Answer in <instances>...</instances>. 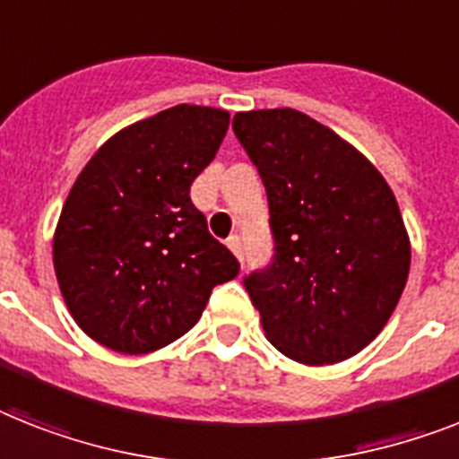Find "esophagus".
I'll return each mask as SVG.
<instances>
[{
  "mask_svg": "<svg viewBox=\"0 0 459 459\" xmlns=\"http://www.w3.org/2000/svg\"><path fill=\"white\" fill-rule=\"evenodd\" d=\"M227 248H230V251H232L238 260H241V253H244V248H241V238H238L237 234H232V237L227 238Z\"/></svg>",
  "mask_w": 459,
  "mask_h": 459,
  "instance_id": "34e87169",
  "label": "esophagus"
}]
</instances>
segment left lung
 Returning a JSON list of instances; mask_svg holds the SVG:
<instances>
[{
    "label": "left lung",
    "instance_id": "left-lung-1",
    "mask_svg": "<svg viewBox=\"0 0 459 459\" xmlns=\"http://www.w3.org/2000/svg\"><path fill=\"white\" fill-rule=\"evenodd\" d=\"M232 128L270 202L274 260L244 281L264 338L305 366L354 357L385 328L411 270L392 187L298 109L237 112Z\"/></svg>",
    "mask_w": 459,
    "mask_h": 459
}]
</instances>
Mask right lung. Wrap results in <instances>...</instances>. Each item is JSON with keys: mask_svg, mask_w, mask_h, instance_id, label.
<instances>
[{"mask_svg": "<svg viewBox=\"0 0 459 459\" xmlns=\"http://www.w3.org/2000/svg\"><path fill=\"white\" fill-rule=\"evenodd\" d=\"M227 126L225 109L169 108L105 140L72 185L53 270L72 319L102 347L161 350L199 321L218 283L238 274L189 199Z\"/></svg>", "mask_w": 459, "mask_h": 459, "instance_id": "obj_1", "label": "right lung"}]
</instances>
